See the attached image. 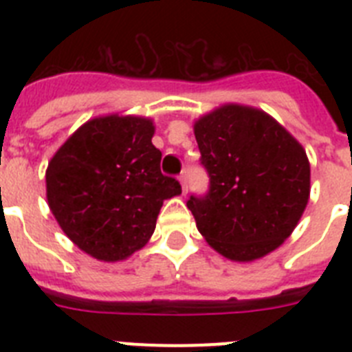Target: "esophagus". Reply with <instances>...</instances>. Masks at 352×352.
<instances>
[{
  "mask_svg": "<svg viewBox=\"0 0 352 352\" xmlns=\"http://www.w3.org/2000/svg\"><path fill=\"white\" fill-rule=\"evenodd\" d=\"M179 183H182V190L183 194L186 192V178H185V174H179Z\"/></svg>",
  "mask_w": 352,
  "mask_h": 352,
  "instance_id": "34e87169",
  "label": "esophagus"
}]
</instances>
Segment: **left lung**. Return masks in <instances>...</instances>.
<instances>
[{"label": "left lung", "instance_id": "8db88e82", "mask_svg": "<svg viewBox=\"0 0 352 352\" xmlns=\"http://www.w3.org/2000/svg\"><path fill=\"white\" fill-rule=\"evenodd\" d=\"M210 186L186 206L223 257L254 261L284 243L310 194V164L291 133L263 111L223 105L194 126Z\"/></svg>", "mask_w": 352, "mask_h": 352}]
</instances>
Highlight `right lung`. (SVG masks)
<instances>
[{"label": "right lung", "instance_id": "right-lung-1", "mask_svg": "<svg viewBox=\"0 0 352 352\" xmlns=\"http://www.w3.org/2000/svg\"><path fill=\"white\" fill-rule=\"evenodd\" d=\"M153 123L105 116L84 123L45 173L47 201L65 234L100 261H121L153 234L164 201L182 194L162 174Z\"/></svg>", "mask_w": 352, "mask_h": 352}]
</instances>
